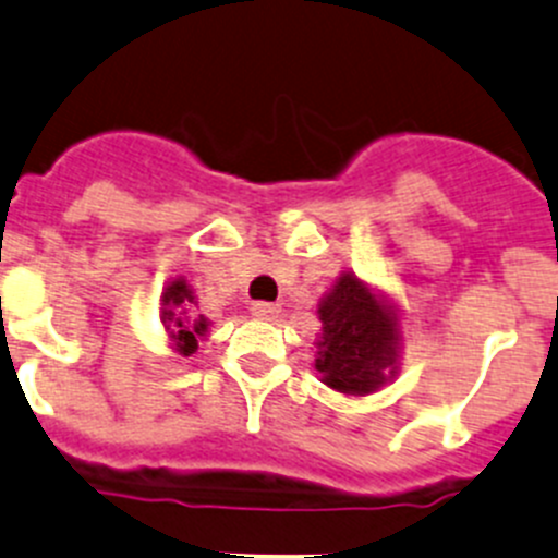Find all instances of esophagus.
<instances>
[{"instance_id":"obj_1","label":"esophagus","mask_w":558,"mask_h":558,"mask_svg":"<svg viewBox=\"0 0 558 558\" xmlns=\"http://www.w3.org/2000/svg\"><path fill=\"white\" fill-rule=\"evenodd\" d=\"M279 306L276 304H265V301H257V304H252V315L259 317V320H274L276 315H279Z\"/></svg>"}]
</instances>
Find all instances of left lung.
<instances>
[{
  "instance_id": "8db88e82",
  "label": "left lung",
  "mask_w": 558,
  "mask_h": 558,
  "mask_svg": "<svg viewBox=\"0 0 558 558\" xmlns=\"http://www.w3.org/2000/svg\"><path fill=\"white\" fill-rule=\"evenodd\" d=\"M323 333L315 369L342 395L364 397L395 378L400 359V315L386 295L344 270L317 304Z\"/></svg>"
}]
</instances>
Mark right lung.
Returning a JSON list of instances; mask_svg holds the SVG:
<instances>
[{"instance_id": "right-lung-1", "label": "right lung", "mask_w": 558, "mask_h": 558, "mask_svg": "<svg viewBox=\"0 0 558 558\" xmlns=\"http://www.w3.org/2000/svg\"><path fill=\"white\" fill-rule=\"evenodd\" d=\"M194 290L183 276L172 279L161 293V326L169 333L172 350L180 355H191L199 339L208 337L210 320L205 315H194Z\"/></svg>"}]
</instances>
